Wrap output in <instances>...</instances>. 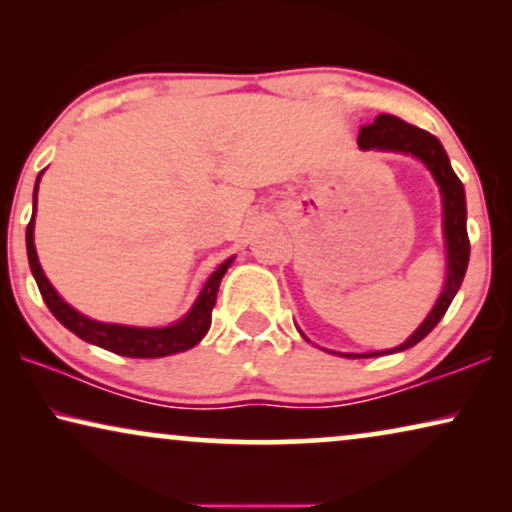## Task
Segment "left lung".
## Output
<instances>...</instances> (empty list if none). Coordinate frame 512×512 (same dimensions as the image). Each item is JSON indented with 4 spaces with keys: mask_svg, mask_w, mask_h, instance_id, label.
<instances>
[{
    "mask_svg": "<svg viewBox=\"0 0 512 512\" xmlns=\"http://www.w3.org/2000/svg\"><path fill=\"white\" fill-rule=\"evenodd\" d=\"M359 146L361 149H377V151H401L408 156H415L429 167L433 179L440 186V195H443V233H445V247H447V279L440 293L438 303L433 305L429 317L422 321V326L410 335L403 345H398L389 352H373V354H342L352 356V359H368V356H382L403 352V349L415 347L419 340H424L438 321L445 317L447 307L457 296L461 282H464L468 256H471V242H468L466 233V195L464 184H461L457 174H454L450 158L431 132L419 130L415 125L401 121V118L380 114L370 125H363L359 132ZM335 354V352H333Z\"/></svg>",
    "mask_w": 512,
    "mask_h": 512,
    "instance_id": "1",
    "label": "left lung"
}]
</instances>
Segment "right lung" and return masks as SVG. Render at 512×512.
<instances>
[{
  "instance_id": "1",
  "label": "right lung",
  "mask_w": 512,
  "mask_h": 512,
  "mask_svg": "<svg viewBox=\"0 0 512 512\" xmlns=\"http://www.w3.org/2000/svg\"><path fill=\"white\" fill-rule=\"evenodd\" d=\"M41 174L44 172H39L37 184H34V212H37V191ZM25 244L30 270L34 279H37L41 296H44V303L48 305V310L53 312V317L58 319L62 326L69 328L74 335H79L81 340L90 342V345L109 349V352L121 356H130V359H160V356L186 352V349L198 345V342L207 335L209 326H212L216 293H219L223 275H226L230 263H233V258H228L226 263H221L219 268L209 275L205 286H202L200 296L195 298L191 312H188L181 321H177V324L165 328H137L123 324H102V321L88 319L86 314L76 312L72 305H67L65 300L58 296V291L53 289L51 282H48L44 275V270H41L37 249H34V214L30 223H27Z\"/></svg>"
}]
</instances>
